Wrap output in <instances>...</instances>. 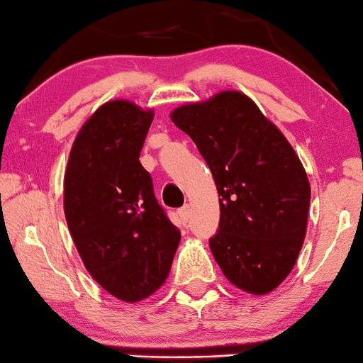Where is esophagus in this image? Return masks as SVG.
<instances>
[{
    "label": "esophagus",
    "mask_w": 363,
    "mask_h": 363,
    "mask_svg": "<svg viewBox=\"0 0 363 363\" xmlns=\"http://www.w3.org/2000/svg\"><path fill=\"white\" fill-rule=\"evenodd\" d=\"M178 214H180L183 223H186V221H189V218H190V206L189 204L183 206L180 211H178Z\"/></svg>",
    "instance_id": "esophagus-1"
}]
</instances>
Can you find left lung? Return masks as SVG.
I'll list each match as a JSON object with an SVG mask.
<instances>
[{
    "label": "left lung",
    "instance_id": "1",
    "mask_svg": "<svg viewBox=\"0 0 363 363\" xmlns=\"http://www.w3.org/2000/svg\"><path fill=\"white\" fill-rule=\"evenodd\" d=\"M171 119L194 140L216 183L214 259L239 289L272 292L291 274L306 235L311 192L301 161L244 93L182 105Z\"/></svg>",
    "mask_w": 363,
    "mask_h": 363
}]
</instances>
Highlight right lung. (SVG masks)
Masks as SVG:
<instances>
[{"mask_svg": "<svg viewBox=\"0 0 363 363\" xmlns=\"http://www.w3.org/2000/svg\"><path fill=\"white\" fill-rule=\"evenodd\" d=\"M154 112L104 104L77 133L64 178V211L89 275L118 299L149 298L164 284L182 233L140 162Z\"/></svg>", "mask_w": 363, "mask_h": 363, "instance_id": "obj_1", "label": "right lung"}]
</instances>
